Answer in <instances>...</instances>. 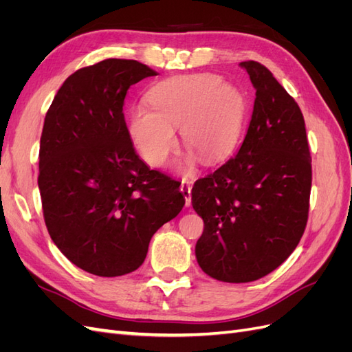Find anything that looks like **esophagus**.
Segmentation results:
<instances>
[{
	"label": "esophagus",
	"instance_id": "obj_1",
	"mask_svg": "<svg viewBox=\"0 0 352 352\" xmlns=\"http://www.w3.org/2000/svg\"><path fill=\"white\" fill-rule=\"evenodd\" d=\"M190 189H192V186H190V182H188V180H184L182 186H180V192H182L184 197H185V206L186 207L190 206Z\"/></svg>",
	"mask_w": 352,
	"mask_h": 352
}]
</instances>
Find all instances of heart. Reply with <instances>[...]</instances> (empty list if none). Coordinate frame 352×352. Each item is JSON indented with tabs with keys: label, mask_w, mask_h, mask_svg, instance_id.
<instances>
[{
	"label": "heart",
	"mask_w": 352,
	"mask_h": 352,
	"mask_svg": "<svg viewBox=\"0 0 352 352\" xmlns=\"http://www.w3.org/2000/svg\"><path fill=\"white\" fill-rule=\"evenodd\" d=\"M150 109L138 105L127 117V133L144 162L166 164L177 145L175 129L182 127L186 148L202 162L226 157L238 144L248 102L245 94L212 73L175 76L148 91Z\"/></svg>",
	"instance_id": "b5f03b06"
}]
</instances>
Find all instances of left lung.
Segmentation results:
<instances>
[{
    "mask_svg": "<svg viewBox=\"0 0 352 352\" xmlns=\"http://www.w3.org/2000/svg\"><path fill=\"white\" fill-rule=\"evenodd\" d=\"M255 88L247 135L235 157L198 179L192 207L204 220L199 267L211 278L245 283L289 257L307 226L311 157L302 113L258 61H242Z\"/></svg>",
    "mask_w": 352,
    "mask_h": 352,
    "instance_id": "1",
    "label": "left lung"
}]
</instances>
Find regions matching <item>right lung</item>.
<instances>
[{"mask_svg":"<svg viewBox=\"0 0 352 352\" xmlns=\"http://www.w3.org/2000/svg\"><path fill=\"white\" fill-rule=\"evenodd\" d=\"M155 74L136 60H102L70 74L45 116L38 186L48 233L102 278L140 267L154 233L185 206L177 180L136 154L124 122L127 89Z\"/></svg>","mask_w":352,"mask_h":352,"instance_id":"obj_1","label":"right lung"}]
</instances>
